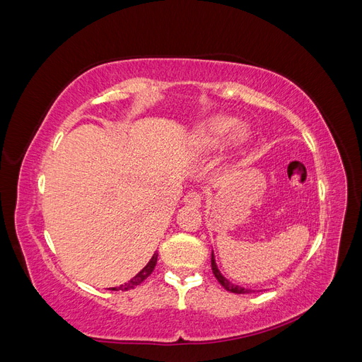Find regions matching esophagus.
Returning a JSON list of instances; mask_svg holds the SVG:
<instances>
[{
	"mask_svg": "<svg viewBox=\"0 0 362 362\" xmlns=\"http://www.w3.org/2000/svg\"><path fill=\"white\" fill-rule=\"evenodd\" d=\"M184 202L190 206H201L202 205V196L198 192H190L185 194Z\"/></svg>",
	"mask_w": 362,
	"mask_h": 362,
	"instance_id": "esophagus-1",
	"label": "esophagus"
}]
</instances>
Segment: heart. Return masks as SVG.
Masks as SVG:
<instances>
[{
  "instance_id": "obj_1",
  "label": "heart",
  "mask_w": 362,
  "mask_h": 362,
  "mask_svg": "<svg viewBox=\"0 0 362 362\" xmlns=\"http://www.w3.org/2000/svg\"><path fill=\"white\" fill-rule=\"evenodd\" d=\"M250 139V129L238 125V119L228 115H213L196 125L189 136V148L198 154H213L223 144L238 148Z\"/></svg>"
}]
</instances>
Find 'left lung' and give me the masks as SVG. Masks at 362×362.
<instances>
[{
    "mask_svg": "<svg viewBox=\"0 0 362 362\" xmlns=\"http://www.w3.org/2000/svg\"><path fill=\"white\" fill-rule=\"evenodd\" d=\"M211 269H213V273H214L216 279L222 284V287H223L225 290L231 291V293H237V294H246V293H252V291H254V290H250V288H245V287H242V286H237V284H233L228 278H225V276L222 275V272L218 270V267H217L214 252H211Z\"/></svg>",
    "mask_w": 362,
    "mask_h": 362,
    "instance_id": "obj_1",
    "label": "left lung"
}]
</instances>
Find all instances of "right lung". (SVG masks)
I'll use <instances>...</instances> for the list:
<instances>
[{
  "instance_id": "obj_1",
  "label": "right lung",
  "mask_w": 362,
  "mask_h": 362,
  "mask_svg": "<svg viewBox=\"0 0 362 362\" xmlns=\"http://www.w3.org/2000/svg\"><path fill=\"white\" fill-rule=\"evenodd\" d=\"M157 258H158V254L156 252L154 255H152V258L149 259V262L148 264L141 269L137 275L133 278V279H129L127 284H124V286H119V287H113L112 290H115V291H117V290H122V291H125V290H131V288H136L137 286H140L141 282H144L151 273H152V270L156 269V264H157Z\"/></svg>"
}]
</instances>
